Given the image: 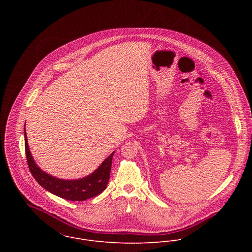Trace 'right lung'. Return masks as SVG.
Here are the masks:
<instances>
[{
	"instance_id": "obj_1",
	"label": "right lung",
	"mask_w": 252,
	"mask_h": 252,
	"mask_svg": "<svg viewBox=\"0 0 252 252\" xmlns=\"http://www.w3.org/2000/svg\"><path fill=\"white\" fill-rule=\"evenodd\" d=\"M25 152L29 170L36 180L48 192L69 201H85L101 194L106 188L109 180L111 161L114 152H112L101 166L91 175L79 180H65L54 178L37 167L29 150L26 131L24 130Z\"/></svg>"
}]
</instances>
